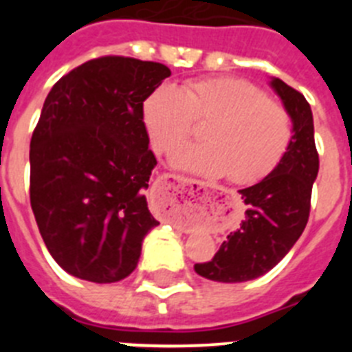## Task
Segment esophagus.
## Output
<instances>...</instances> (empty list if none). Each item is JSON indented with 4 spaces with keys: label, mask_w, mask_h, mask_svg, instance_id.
Instances as JSON below:
<instances>
[{
    "label": "esophagus",
    "mask_w": 352,
    "mask_h": 352,
    "mask_svg": "<svg viewBox=\"0 0 352 352\" xmlns=\"http://www.w3.org/2000/svg\"><path fill=\"white\" fill-rule=\"evenodd\" d=\"M162 186L160 190L164 194H176V192L182 190V194L185 195L186 190H192L195 185H201L199 182H194V179H186L182 178V176H174V174H164L162 176ZM162 217L164 219H174V210H162Z\"/></svg>",
    "instance_id": "1"
}]
</instances>
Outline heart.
Segmentation results:
<instances>
[{
  "instance_id": "1",
  "label": "heart",
  "mask_w": 352,
  "mask_h": 352,
  "mask_svg": "<svg viewBox=\"0 0 352 352\" xmlns=\"http://www.w3.org/2000/svg\"><path fill=\"white\" fill-rule=\"evenodd\" d=\"M208 121L204 142L183 144L170 166L206 178L226 176L247 185L268 176L282 162L292 138V121L282 104L254 84L232 77L192 80L176 88L162 84L142 102V123L155 151L166 153Z\"/></svg>"
}]
</instances>
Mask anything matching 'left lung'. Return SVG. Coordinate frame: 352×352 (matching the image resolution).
Returning <instances> with one entry per match:
<instances>
[{"instance_id":"obj_1","label":"left lung","mask_w":352,"mask_h":352,"mask_svg":"<svg viewBox=\"0 0 352 352\" xmlns=\"http://www.w3.org/2000/svg\"><path fill=\"white\" fill-rule=\"evenodd\" d=\"M270 86L291 116V144L268 176L239 190L247 204L239 229L227 236L213 259L194 266L208 280L236 284L268 273L287 256L309 222L312 185L319 173L312 109L278 77H272Z\"/></svg>"}]
</instances>
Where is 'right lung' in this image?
Masks as SVG:
<instances>
[{
  "mask_svg": "<svg viewBox=\"0 0 352 352\" xmlns=\"http://www.w3.org/2000/svg\"><path fill=\"white\" fill-rule=\"evenodd\" d=\"M170 70L105 56L52 86L30 144V197L52 259L72 276L120 282L158 226L144 190L157 158L142 102Z\"/></svg>",
  "mask_w": 352,
  "mask_h": 352,
  "instance_id": "obj_1",
  "label": "right lung"
}]
</instances>
